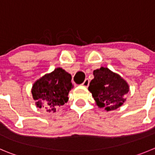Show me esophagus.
Listing matches in <instances>:
<instances>
[{"label": "esophagus", "instance_id": "obj_1", "mask_svg": "<svg viewBox=\"0 0 155 155\" xmlns=\"http://www.w3.org/2000/svg\"><path fill=\"white\" fill-rule=\"evenodd\" d=\"M89 84H90V81H89V79H85V81H84L83 82V84H82V85H83L84 87H88L89 86Z\"/></svg>", "mask_w": 155, "mask_h": 155}]
</instances>
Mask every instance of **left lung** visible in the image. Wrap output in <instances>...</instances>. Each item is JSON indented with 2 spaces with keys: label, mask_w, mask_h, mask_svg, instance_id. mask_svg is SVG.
<instances>
[{
  "label": "left lung",
  "mask_w": 155,
  "mask_h": 155,
  "mask_svg": "<svg viewBox=\"0 0 155 155\" xmlns=\"http://www.w3.org/2000/svg\"><path fill=\"white\" fill-rule=\"evenodd\" d=\"M94 76L88 90L97 105L107 111L116 110L123 105L126 101L124 96L129 91L127 82L107 68L94 70Z\"/></svg>",
  "instance_id": "obj_1"
}]
</instances>
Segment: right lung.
I'll use <instances>...</instances> for the list:
<instances>
[{
    "instance_id": "1",
    "label": "right lung",
    "mask_w": 155,
    "mask_h": 155,
    "mask_svg": "<svg viewBox=\"0 0 155 155\" xmlns=\"http://www.w3.org/2000/svg\"><path fill=\"white\" fill-rule=\"evenodd\" d=\"M72 87L71 75L58 68L36 81L31 92L37 107H44L47 112L54 113L57 107L68 102Z\"/></svg>"
}]
</instances>
